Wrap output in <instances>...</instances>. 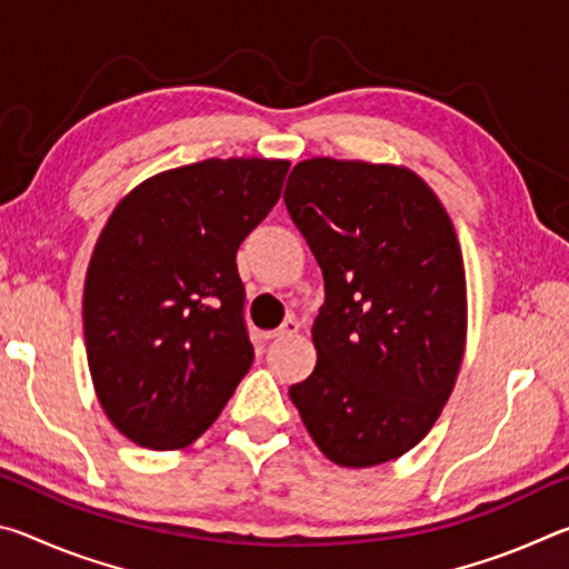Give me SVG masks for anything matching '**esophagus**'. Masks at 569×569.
I'll list each match as a JSON object with an SVG mask.
<instances>
[{
  "label": "esophagus",
  "mask_w": 569,
  "mask_h": 569,
  "mask_svg": "<svg viewBox=\"0 0 569 569\" xmlns=\"http://www.w3.org/2000/svg\"><path fill=\"white\" fill-rule=\"evenodd\" d=\"M296 333H298V321L291 316V319H286L276 331H271L268 336H271V339H288V336H296Z\"/></svg>",
  "instance_id": "obj_1"
}]
</instances>
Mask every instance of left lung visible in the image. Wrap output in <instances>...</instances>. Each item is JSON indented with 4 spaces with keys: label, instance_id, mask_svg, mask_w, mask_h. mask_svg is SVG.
Masks as SVG:
<instances>
[{
    "label": "left lung",
    "instance_id": "obj_1",
    "mask_svg": "<svg viewBox=\"0 0 569 569\" xmlns=\"http://www.w3.org/2000/svg\"><path fill=\"white\" fill-rule=\"evenodd\" d=\"M286 208L323 273L311 377L288 389L339 467L399 459L429 435L467 343V278L441 200L389 162L311 158Z\"/></svg>",
    "mask_w": 569,
    "mask_h": 569
}]
</instances>
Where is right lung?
<instances>
[{
  "label": "right lung",
  "mask_w": 569,
  "mask_h": 569,
  "mask_svg": "<svg viewBox=\"0 0 569 569\" xmlns=\"http://www.w3.org/2000/svg\"><path fill=\"white\" fill-rule=\"evenodd\" d=\"M288 160L208 158L134 186L94 243L82 296L102 411L138 447L182 449L253 363L236 253L281 198Z\"/></svg>",
  "instance_id": "add662e5"
}]
</instances>
